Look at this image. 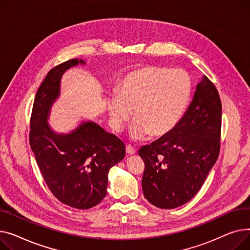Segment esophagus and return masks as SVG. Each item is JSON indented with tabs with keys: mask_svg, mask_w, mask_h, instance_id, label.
I'll use <instances>...</instances> for the list:
<instances>
[{
	"mask_svg": "<svg viewBox=\"0 0 250 250\" xmlns=\"http://www.w3.org/2000/svg\"><path fill=\"white\" fill-rule=\"evenodd\" d=\"M126 152H127L129 155H133V154L136 153V149L133 147V146L126 145Z\"/></svg>",
	"mask_w": 250,
	"mask_h": 250,
	"instance_id": "1",
	"label": "esophagus"
}]
</instances>
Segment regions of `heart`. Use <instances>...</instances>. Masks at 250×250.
<instances>
[{"instance_id": "b5f03b06", "label": "heart", "mask_w": 250, "mask_h": 250, "mask_svg": "<svg viewBox=\"0 0 250 250\" xmlns=\"http://www.w3.org/2000/svg\"><path fill=\"white\" fill-rule=\"evenodd\" d=\"M193 92V83L183 69L146 66L128 72L118 92L106 97V107L115 131H121L133 110L130 129L133 140L164 137L181 122Z\"/></svg>"}]
</instances>
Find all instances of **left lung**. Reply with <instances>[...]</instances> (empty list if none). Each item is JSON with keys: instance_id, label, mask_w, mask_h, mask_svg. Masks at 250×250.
<instances>
[{"instance_id": "left-lung-1", "label": "left lung", "mask_w": 250, "mask_h": 250, "mask_svg": "<svg viewBox=\"0 0 250 250\" xmlns=\"http://www.w3.org/2000/svg\"><path fill=\"white\" fill-rule=\"evenodd\" d=\"M221 119L218 91L203 76L179 125L138 151L145 164L146 200L160 209H174L199 192L219 155Z\"/></svg>"}]
</instances>
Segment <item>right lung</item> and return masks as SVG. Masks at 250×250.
Segmentation results:
<instances>
[{
  "instance_id": "obj_1",
  "label": "right lung",
  "mask_w": 250,
  "mask_h": 250,
  "mask_svg": "<svg viewBox=\"0 0 250 250\" xmlns=\"http://www.w3.org/2000/svg\"><path fill=\"white\" fill-rule=\"evenodd\" d=\"M83 60L52 68L36 93L30 121L31 149L56 199L76 209L95 207L107 194L110 168L125 157V144L93 121H83L68 133L55 132L48 119L60 98L63 73Z\"/></svg>"
}]
</instances>
